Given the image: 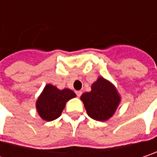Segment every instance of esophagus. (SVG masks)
Here are the masks:
<instances>
[{
    "label": "esophagus",
    "instance_id": "34e87169",
    "mask_svg": "<svg viewBox=\"0 0 157 157\" xmlns=\"http://www.w3.org/2000/svg\"><path fill=\"white\" fill-rule=\"evenodd\" d=\"M76 94H77V95H78V96L79 97L80 95H82V92H81L80 90H79V91H76Z\"/></svg>",
    "mask_w": 157,
    "mask_h": 157
}]
</instances>
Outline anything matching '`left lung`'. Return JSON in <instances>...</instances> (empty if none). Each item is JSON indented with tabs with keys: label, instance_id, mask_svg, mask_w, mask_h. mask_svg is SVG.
<instances>
[{
	"label": "left lung",
	"instance_id": "8db88e82",
	"mask_svg": "<svg viewBox=\"0 0 157 157\" xmlns=\"http://www.w3.org/2000/svg\"><path fill=\"white\" fill-rule=\"evenodd\" d=\"M80 99L87 115L99 121L113 117L121 103L117 88L103 77H99L91 86V91L84 93Z\"/></svg>",
	"mask_w": 157,
	"mask_h": 157
}]
</instances>
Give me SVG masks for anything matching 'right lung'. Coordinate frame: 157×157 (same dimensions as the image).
<instances>
[{
	"label": "right lung",
	"mask_w": 157,
	"mask_h": 157,
	"mask_svg": "<svg viewBox=\"0 0 157 157\" xmlns=\"http://www.w3.org/2000/svg\"><path fill=\"white\" fill-rule=\"evenodd\" d=\"M74 97L76 94L69 88L61 90L53 85L47 84L36 100V111L43 120L53 121L61 116L66 103Z\"/></svg>",
	"instance_id": "obj_1"
}]
</instances>
